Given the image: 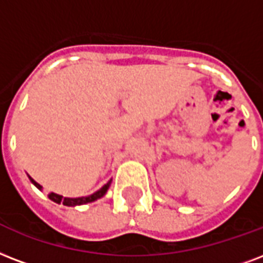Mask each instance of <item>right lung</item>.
Instances as JSON below:
<instances>
[{"label": "right lung", "mask_w": 263, "mask_h": 263, "mask_svg": "<svg viewBox=\"0 0 263 263\" xmlns=\"http://www.w3.org/2000/svg\"><path fill=\"white\" fill-rule=\"evenodd\" d=\"M29 179L31 180V183H33L37 189L43 190V186L40 185V183H37L35 180L31 178V176H29ZM110 185H111V179L106 183V185H103L102 187H100L99 190H96L95 193L89 194V196H85V197H63V196H60V194H56L53 193V192H51V193L48 194V197H49V200H52L53 203L56 204H63V205H67V207H76V205H84V204H88V203H93V201H96V200H99V198H102L103 196H105L106 193H107V190H109Z\"/></svg>", "instance_id": "1"}]
</instances>
